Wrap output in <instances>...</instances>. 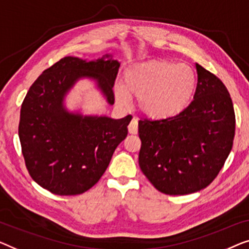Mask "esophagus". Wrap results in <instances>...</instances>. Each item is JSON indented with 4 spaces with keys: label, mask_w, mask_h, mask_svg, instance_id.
<instances>
[{
    "label": "esophagus",
    "mask_w": 249,
    "mask_h": 249,
    "mask_svg": "<svg viewBox=\"0 0 249 249\" xmlns=\"http://www.w3.org/2000/svg\"><path fill=\"white\" fill-rule=\"evenodd\" d=\"M128 132L131 134H136L138 133V120L136 118H133L131 123L128 124Z\"/></svg>",
    "instance_id": "obj_1"
}]
</instances>
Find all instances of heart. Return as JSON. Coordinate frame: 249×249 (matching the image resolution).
<instances>
[{
  "instance_id": "b5f03b06",
  "label": "heart",
  "mask_w": 249,
  "mask_h": 249,
  "mask_svg": "<svg viewBox=\"0 0 249 249\" xmlns=\"http://www.w3.org/2000/svg\"><path fill=\"white\" fill-rule=\"evenodd\" d=\"M195 87V73L188 65L150 61L126 70L123 85L115 86V96L123 106H127L129 97H136L142 113L163 120L179 114L187 106Z\"/></svg>"
}]
</instances>
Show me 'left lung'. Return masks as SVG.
Masks as SVG:
<instances>
[{
    "mask_svg": "<svg viewBox=\"0 0 249 249\" xmlns=\"http://www.w3.org/2000/svg\"><path fill=\"white\" fill-rule=\"evenodd\" d=\"M196 72L190 106L174 117L139 122L140 168L163 194H192L209 186L232 149L236 118L228 90L201 65Z\"/></svg>",
    "mask_w": 249,
    "mask_h": 249,
    "instance_id": "obj_1",
    "label": "left lung"
}]
</instances>
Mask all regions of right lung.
Listing matches in <instances>:
<instances>
[{
  "label": "right lung",
  "instance_id": "obj_1",
  "mask_svg": "<svg viewBox=\"0 0 249 249\" xmlns=\"http://www.w3.org/2000/svg\"><path fill=\"white\" fill-rule=\"evenodd\" d=\"M121 63L111 54L97 59L66 56L33 83L20 110L19 138L30 176L56 195H76L93 186L106 171L117 145L127 135L131 115L70 110L66 97L82 79L93 81L109 105Z\"/></svg>",
  "mask_w": 249,
  "mask_h": 249
}]
</instances>
